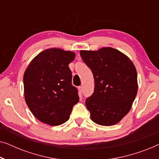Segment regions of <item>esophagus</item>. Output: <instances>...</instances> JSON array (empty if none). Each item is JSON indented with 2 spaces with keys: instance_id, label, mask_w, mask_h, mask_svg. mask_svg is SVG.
<instances>
[{
  "instance_id": "obj_1",
  "label": "esophagus",
  "mask_w": 159,
  "mask_h": 159,
  "mask_svg": "<svg viewBox=\"0 0 159 159\" xmlns=\"http://www.w3.org/2000/svg\"><path fill=\"white\" fill-rule=\"evenodd\" d=\"M78 90H79V92H80V94H82V92H83V89H82V87L80 86L79 88H78Z\"/></svg>"
}]
</instances>
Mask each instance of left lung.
I'll use <instances>...</instances> for the list:
<instances>
[{
  "instance_id": "1",
  "label": "left lung",
  "mask_w": 159,
  "mask_h": 159,
  "mask_svg": "<svg viewBox=\"0 0 159 159\" xmlns=\"http://www.w3.org/2000/svg\"><path fill=\"white\" fill-rule=\"evenodd\" d=\"M80 53L95 80L94 93L85 101L91 119L99 125H116L129 111L138 93L135 66L128 56L111 47Z\"/></svg>"
}]
</instances>
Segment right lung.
<instances>
[{"label":"right lung","instance_id":"obj_1","mask_svg":"<svg viewBox=\"0 0 159 159\" xmlns=\"http://www.w3.org/2000/svg\"><path fill=\"white\" fill-rule=\"evenodd\" d=\"M75 58L72 51L46 49L37 55L26 69L23 77L25 101L41 122L51 126L62 125L79 102L69 67Z\"/></svg>","mask_w":159,"mask_h":159}]
</instances>
